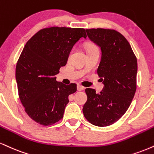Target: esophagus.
Here are the masks:
<instances>
[{
    "label": "esophagus",
    "mask_w": 154,
    "mask_h": 154,
    "mask_svg": "<svg viewBox=\"0 0 154 154\" xmlns=\"http://www.w3.org/2000/svg\"><path fill=\"white\" fill-rule=\"evenodd\" d=\"M83 89H84V87H82V85H77V90H78V91H81V90H82Z\"/></svg>",
    "instance_id": "esophagus-1"
}]
</instances>
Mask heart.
<instances>
[{
	"label": "heart",
	"mask_w": 154,
	"mask_h": 154,
	"mask_svg": "<svg viewBox=\"0 0 154 154\" xmlns=\"http://www.w3.org/2000/svg\"><path fill=\"white\" fill-rule=\"evenodd\" d=\"M94 50H98L97 47H96L95 44H89L88 45V47H87V51H94ZM71 55V53H70L69 56Z\"/></svg>",
	"instance_id": "b5f03b06"
}]
</instances>
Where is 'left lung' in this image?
<instances>
[{
	"label": "left lung",
	"mask_w": 154,
	"mask_h": 154,
	"mask_svg": "<svg viewBox=\"0 0 154 154\" xmlns=\"http://www.w3.org/2000/svg\"><path fill=\"white\" fill-rule=\"evenodd\" d=\"M90 40L99 46L102 56L97 68L104 88L85 90L88 100L83 106L87 120L96 126L116 123L130 106L136 90L137 59L130 44L120 33L112 29H86Z\"/></svg>",
	"instance_id": "8db88e82"
}]
</instances>
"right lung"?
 Here are the masks:
<instances>
[{"mask_svg":"<svg viewBox=\"0 0 154 154\" xmlns=\"http://www.w3.org/2000/svg\"><path fill=\"white\" fill-rule=\"evenodd\" d=\"M82 37L87 36L81 28H46L28 41L20 55L16 67L20 100L28 116L41 125L62 119L68 97L77 91L75 83L57 82L55 75Z\"/></svg>","mask_w":154,"mask_h":154,"instance_id":"1","label":"right lung"}]
</instances>
